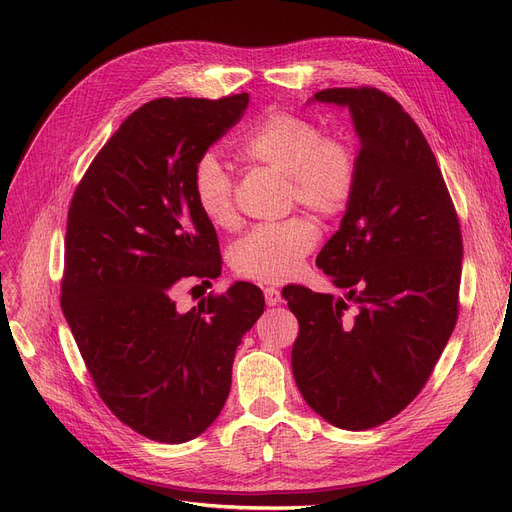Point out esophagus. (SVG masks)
<instances>
[{
  "label": "esophagus",
  "mask_w": 512,
  "mask_h": 512,
  "mask_svg": "<svg viewBox=\"0 0 512 512\" xmlns=\"http://www.w3.org/2000/svg\"><path fill=\"white\" fill-rule=\"evenodd\" d=\"M263 297H265V303L270 305V307H276V305L282 303V294H280V290L274 288V286H265V288H263Z\"/></svg>",
  "instance_id": "1"
}]
</instances>
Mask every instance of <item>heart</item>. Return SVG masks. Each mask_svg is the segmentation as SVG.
Masks as SVG:
<instances>
[{
	"label": "heart",
	"mask_w": 512,
	"mask_h": 512,
	"mask_svg": "<svg viewBox=\"0 0 512 512\" xmlns=\"http://www.w3.org/2000/svg\"><path fill=\"white\" fill-rule=\"evenodd\" d=\"M249 164L286 176L288 203H299L324 220H334L351 205L359 184V155L342 137L324 134L313 118L267 112L238 143ZM193 197L203 218L220 230L238 224L234 180L215 153L197 157L191 170ZM317 226L305 215L251 228L234 242L232 270L255 282L280 284L297 276L317 242Z\"/></svg>",
	"instance_id": "b5f03b06"
}]
</instances>
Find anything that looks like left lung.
<instances>
[{
  "label": "left lung",
  "instance_id": "left-lung-1",
  "mask_svg": "<svg viewBox=\"0 0 512 512\" xmlns=\"http://www.w3.org/2000/svg\"><path fill=\"white\" fill-rule=\"evenodd\" d=\"M313 99L351 110L359 184L317 255L346 299L282 290L299 319L292 373L317 415L361 432L398 415L432 375L459 317L463 236L436 155L394 97L338 87Z\"/></svg>",
  "mask_w": 512,
  "mask_h": 512
}]
</instances>
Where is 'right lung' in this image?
I'll use <instances>...</instances> for the list:
<instances>
[{
    "label": "right lung",
    "mask_w": 512,
    "mask_h": 512,
    "mask_svg": "<svg viewBox=\"0 0 512 512\" xmlns=\"http://www.w3.org/2000/svg\"><path fill=\"white\" fill-rule=\"evenodd\" d=\"M247 105L249 93L145 103L95 155L68 209L64 317L107 409L155 442H188L215 421L240 338L263 313L249 282L186 313L174 301L184 280L222 274L191 170Z\"/></svg>",
    "instance_id": "right-lung-1"
}]
</instances>
